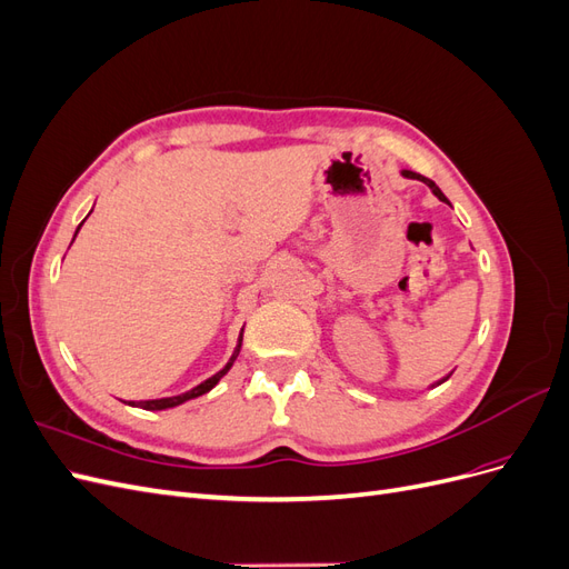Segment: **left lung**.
Segmentation results:
<instances>
[{
	"mask_svg": "<svg viewBox=\"0 0 569 569\" xmlns=\"http://www.w3.org/2000/svg\"><path fill=\"white\" fill-rule=\"evenodd\" d=\"M403 178H410V180H420V182H425L429 189H432V192H435V197H439L441 201H446V197H443V192H441V189L432 182V180H429V178H425V176H420V173H412V170H403ZM446 377H449V375H446ZM446 377H443V380H446ZM441 380V382H443Z\"/></svg>",
	"mask_w": 569,
	"mask_h": 569,
	"instance_id": "obj_1",
	"label": "left lung"
}]
</instances>
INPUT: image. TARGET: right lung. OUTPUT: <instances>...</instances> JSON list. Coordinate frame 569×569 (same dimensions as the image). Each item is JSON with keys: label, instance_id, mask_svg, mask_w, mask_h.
<instances>
[{"label": "right lung", "instance_id": "right-lung-1", "mask_svg": "<svg viewBox=\"0 0 569 569\" xmlns=\"http://www.w3.org/2000/svg\"><path fill=\"white\" fill-rule=\"evenodd\" d=\"M84 220H88V218H84ZM84 220H82V222H84ZM82 222L78 226V230L82 228ZM78 230H76V234H78ZM73 239H76V237H73ZM242 337H244V327H242V332H239L234 353L230 356L228 363L222 366V370H218L213 377H209V380H203L201 385H197L194 389H189V391H184V393H180V396H166V399H151V401H140V403L130 401V406H140V408H144V410H166V408H176V406H180V403H184V401H189V399H197V396H201V393H206V391H211V389L220 382V377L228 375V370L232 368V363H234L237 356H239V349H242Z\"/></svg>", "mask_w": 569, "mask_h": 569}]
</instances>
